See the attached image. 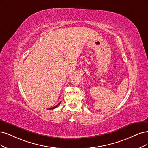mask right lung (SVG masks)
Returning <instances> with one entry per match:
<instances>
[{
    "label": "right lung",
    "mask_w": 148,
    "mask_h": 148,
    "mask_svg": "<svg viewBox=\"0 0 148 148\" xmlns=\"http://www.w3.org/2000/svg\"><path fill=\"white\" fill-rule=\"evenodd\" d=\"M60 104V103H58V104H57V105H56L55 106H54V107H53V108H50V109H55V108H56L57 106H58V105H59V104Z\"/></svg>",
    "instance_id": "right-lung-1"
}]
</instances>
